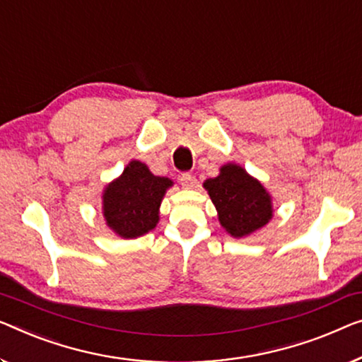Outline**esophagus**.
Returning a JSON list of instances; mask_svg holds the SVG:
<instances>
[{"instance_id":"obj_1","label":"esophagus","mask_w":362,"mask_h":362,"mask_svg":"<svg viewBox=\"0 0 362 362\" xmlns=\"http://www.w3.org/2000/svg\"><path fill=\"white\" fill-rule=\"evenodd\" d=\"M180 183L183 188H193L197 185V180L195 177H193L192 174H188V172H185V174L180 175Z\"/></svg>"}]
</instances>
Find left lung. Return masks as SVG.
I'll use <instances>...</instances> for the list:
<instances>
[{
  "instance_id": "8db88e82",
  "label": "left lung",
  "mask_w": 362,
  "mask_h": 362,
  "mask_svg": "<svg viewBox=\"0 0 362 362\" xmlns=\"http://www.w3.org/2000/svg\"><path fill=\"white\" fill-rule=\"evenodd\" d=\"M218 211L219 224L234 239L252 235L273 218V198L244 167L224 164L219 175L203 183Z\"/></svg>"
}]
</instances>
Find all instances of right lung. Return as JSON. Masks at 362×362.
Here are the masks:
<instances>
[{
	"label": "right lung",
	"instance_id": "obj_1",
	"mask_svg": "<svg viewBox=\"0 0 362 362\" xmlns=\"http://www.w3.org/2000/svg\"><path fill=\"white\" fill-rule=\"evenodd\" d=\"M174 182L154 175L141 160H129L102 192V216L107 228L122 239L148 234L159 223L160 203Z\"/></svg>",
	"mask_w": 362,
	"mask_h": 362
}]
</instances>
